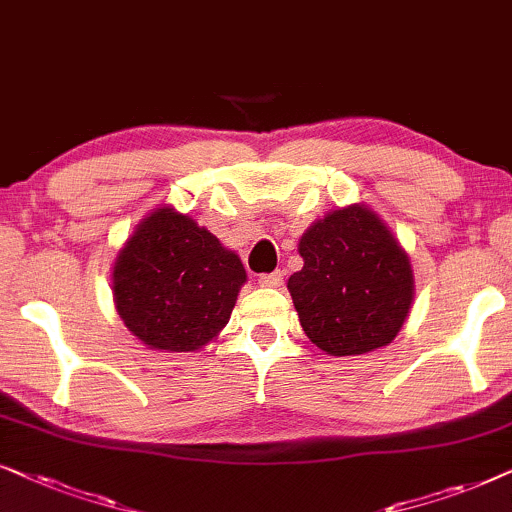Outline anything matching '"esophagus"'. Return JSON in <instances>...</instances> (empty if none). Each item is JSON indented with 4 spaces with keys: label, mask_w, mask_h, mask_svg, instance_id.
<instances>
[{
    "label": "esophagus",
    "mask_w": 512,
    "mask_h": 512,
    "mask_svg": "<svg viewBox=\"0 0 512 512\" xmlns=\"http://www.w3.org/2000/svg\"><path fill=\"white\" fill-rule=\"evenodd\" d=\"M262 288H281L283 285V271H271V274L260 276Z\"/></svg>",
    "instance_id": "obj_1"
}]
</instances>
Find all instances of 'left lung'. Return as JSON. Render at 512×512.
<instances>
[{
  "label": "left lung",
  "instance_id": "obj_1",
  "mask_svg": "<svg viewBox=\"0 0 512 512\" xmlns=\"http://www.w3.org/2000/svg\"><path fill=\"white\" fill-rule=\"evenodd\" d=\"M302 271L288 290L306 337L330 356H363L391 344L410 316L414 274L407 252L374 210L353 203L299 238Z\"/></svg>",
  "mask_w": 512,
  "mask_h": 512
}]
</instances>
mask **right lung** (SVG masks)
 Returning <instances> with one entry per match:
<instances>
[{
  "label": "right lung",
  "mask_w": 512,
  "mask_h": 512,
  "mask_svg": "<svg viewBox=\"0 0 512 512\" xmlns=\"http://www.w3.org/2000/svg\"><path fill=\"white\" fill-rule=\"evenodd\" d=\"M245 269L234 250L192 217L161 206L149 213L112 274L114 304L142 344L156 351H199L234 311Z\"/></svg>",
  "instance_id": "obj_1"
}]
</instances>
